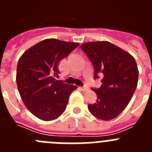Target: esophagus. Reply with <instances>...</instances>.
<instances>
[{
    "label": "esophagus",
    "mask_w": 152,
    "mask_h": 152,
    "mask_svg": "<svg viewBox=\"0 0 152 152\" xmlns=\"http://www.w3.org/2000/svg\"><path fill=\"white\" fill-rule=\"evenodd\" d=\"M80 89L82 90V91H88V87H87V86H84V87H82V88H80Z\"/></svg>",
    "instance_id": "1"
}]
</instances>
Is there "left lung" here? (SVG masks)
<instances>
[{
  "label": "left lung",
  "instance_id": "left-lung-1",
  "mask_svg": "<svg viewBox=\"0 0 152 152\" xmlns=\"http://www.w3.org/2000/svg\"><path fill=\"white\" fill-rule=\"evenodd\" d=\"M80 48L93 64L94 79L102 78L100 88H91L97 99L88 105V110L99 119H114L126 109L136 89V61L129 53L107 41L86 42Z\"/></svg>",
  "mask_w": 152,
  "mask_h": 152
}]
</instances>
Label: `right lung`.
Listing matches in <instances>:
<instances>
[{"mask_svg":"<svg viewBox=\"0 0 152 152\" xmlns=\"http://www.w3.org/2000/svg\"><path fill=\"white\" fill-rule=\"evenodd\" d=\"M79 45L47 39L22 55L17 68V84L26 108L39 119L51 121L64 113L75 85L58 80V63Z\"/></svg>","mask_w":152,"mask_h":152,"instance_id":"add662e5","label":"right lung"}]
</instances>
